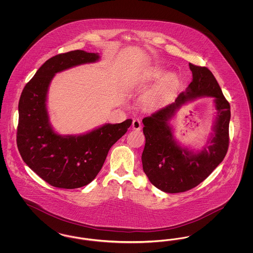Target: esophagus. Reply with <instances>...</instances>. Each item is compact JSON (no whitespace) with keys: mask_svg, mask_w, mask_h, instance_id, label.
Wrapping results in <instances>:
<instances>
[{"mask_svg":"<svg viewBox=\"0 0 253 253\" xmlns=\"http://www.w3.org/2000/svg\"><path fill=\"white\" fill-rule=\"evenodd\" d=\"M132 129L134 130H140L141 129V121H139L138 119H135L132 121Z\"/></svg>","mask_w":253,"mask_h":253,"instance_id":"1","label":"esophagus"}]
</instances>
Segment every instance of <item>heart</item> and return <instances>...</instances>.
Masks as SVG:
<instances>
[{"mask_svg": "<svg viewBox=\"0 0 253 253\" xmlns=\"http://www.w3.org/2000/svg\"><path fill=\"white\" fill-rule=\"evenodd\" d=\"M163 70L158 67H151L146 69L141 74L140 79L142 82H153L161 78ZM179 85V78L174 73H169L166 75L157 86L150 90L145 96V102L150 106H157L162 104L168 99L173 91Z\"/></svg>", "mask_w": 253, "mask_h": 253, "instance_id": "heart-1", "label": "heart"}]
</instances>
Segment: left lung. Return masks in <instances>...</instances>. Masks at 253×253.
I'll return each instance as SVG.
<instances>
[{
    "label": "left lung",
    "mask_w": 253,
    "mask_h": 253,
    "mask_svg": "<svg viewBox=\"0 0 253 253\" xmlns=\"http://www.w3.org/2000/svg\"><path fill=\"white\" fill-rule=\"evenodd\" d=\"M193 81L174 102L144 118L146 138L143 170L150 182L162 192L183 193L199 185L223 161L229 149L230 106L216 79L207 67L189 63ZM215 97L217 110L211 145L195 154L174 141L168 121L188 101L200 96Z\"/></svg>",
    "instance_id": "1"
}]
</instances>
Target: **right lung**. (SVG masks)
<instances>
[{
    "label": "right lung",
    "instance_id": "add662e5",
    "mask_svg": "<svg viewBox=\"0 0 253 253\" xmlns=\"http://www.w3.org/2000/svg\"><path fill=\"white\" fill-rule=\"evenodd\" d=\"M97 53L75 50L46 60L24 86L19 101L17 146L25 164L51 186L77 189L95 179L110 148L132 120L107 123L80 135H60L49 121L46 96L56 73L98 60Z\"/></svg>",
    "mask_w": 253,
    "mask_h": 253
}]
</instances>
